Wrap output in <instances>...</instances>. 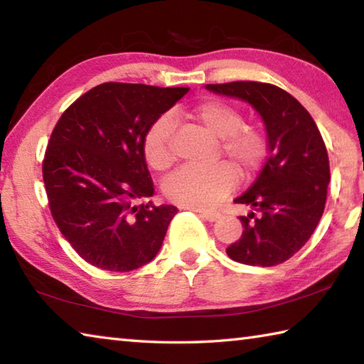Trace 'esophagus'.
Segmentation results:
<instances>
[{
	"mask_svg": "<svg viewBox=\"0 0 364 364\" xmlns=\"http://www.w3.org/2000/svg\"><path fill=\"white\" fill-rule=\"evenodd\" d=\"M202 218H205L207 221H217L220 218L218 212H212V210H197Z\"/></svg>",
	"mask_w": 364,
	"mask_h": 364,
	"instance_id": "1",
	"label": "esophagus"
}]
</instances>
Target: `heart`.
I'll use <instances>...</instances> for the list:
<instances>
[{"label": "heart", "mask_w": 364, "mask_h": 364, "mask_svg": "<svg viewBox=\"0 0 364 364\" xmlns=\"http://www.w3.org/2000/svg\"><path fill=\"white\" fill-rule=\"evenodd\" d=\"M189 117L220 139V152L242 176H250L262 167L267 138L255 127L244 125V117L236 107L223 101H204L189 110ZM173 122L160 117L143 138V156L151 168L165 171L175 156L171 151ZM236 184V171L228 164H215L208 168L184 167L167 178L164 194L175 204L196 210L212 208L231 193Z\"/></svg>", "instance_id": "obj_1"}]
</instances>
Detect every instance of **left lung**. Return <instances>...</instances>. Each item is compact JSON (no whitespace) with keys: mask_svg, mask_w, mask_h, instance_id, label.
Instances as JSON below:
<instances>
[{"mask_svg":"<svg viewBox=\"0 0 364 364\" xmlns=\"http://www.w3.org/2000/svg\"><path fill=\"white\" fill-rule=\"evenodd\" d=\"M205 88L250 104L268 139L269 156L262 171L234 199L254 212L239 217L242 236L226 254L252 267L279 264L304 247L323 217L331 175L321 133L306 109L274 85L232 82Z\"/></svg>","mask_w":364,"mask_h":364,"instance_id":"left-lung-1","label":"left lung"}]
</instances>
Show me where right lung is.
Listing matches in <instances>:
<instances>
[{"instance_id": "add662e5", "label": "right lung", "mask_w": 364, "mask_h": 364, "mask_svg": "<svg viewBox=\"0 0 364 364\" xmlns=\"http://www.w3.org/2000/svg\"><path fill=\"white\" fill-rule=\"evenodd\" d=\"M189 88L102 83L80 96L54 127L43 160L53 218L93 267L132 271L162 247L173 205L154 196L143 138Z\"/></svg>"}]
</instances>
